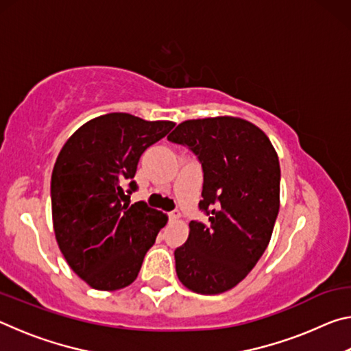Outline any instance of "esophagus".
<instances>
[{
  "instance_id": "esophagus-1",
  "label": "esophagus",
  "mask_w": 351,
  "mask_h": 351,
  "mask_svg": "<svg viewBox=\"0 0 351 351\" xmlns=\"http://www.w3.org/2000/svg\"><path fill=\"white\" fill-rule=\"evenodd\" d=\"M169 218H170V221H178V219L181 218L180 210H171V212L169 213Z\"/></svg>"
}]
</instances>
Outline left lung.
<instances>
[{"label": "left lung", "mask_w": 351, "mask_h": 351, "mask_svg": "<svg viewBox=\"0 0 351 351\" xmlns=\"http://www.w3.org/2000/svg\"><path fill=\"white\" fill-rule=\"evenodd\" d=\"M169 141L187 145L204 171L199 209L209 223H189L175 251L176 274L197 294L235 288L268 247L280 207V164L274 145L241 117L190 119Z\"/></svg>", "instance_id": "1"}]
</instances>
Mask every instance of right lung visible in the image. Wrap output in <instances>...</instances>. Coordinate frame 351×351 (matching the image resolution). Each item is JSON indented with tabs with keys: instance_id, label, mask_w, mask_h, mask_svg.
<instances>
[{
	"instance_id": "right-lung-1",
	"label": "right lung",
	"mask_w": 351,
	"mask_h": 351,
	"mask_svg": "<svg viewBox=\"0 0 351 351\" xmlns=\"http://www.w3.org/2000/svg\"><path fill=\"white\" fill-rule=\"evenodd\" d=\"M175 122L108 112L75 130L51 176L52 224L69 268L99 291H117L138 277L169 217L144 201L130 204L141 154Z\"/></svg>"
}]
</instances>
